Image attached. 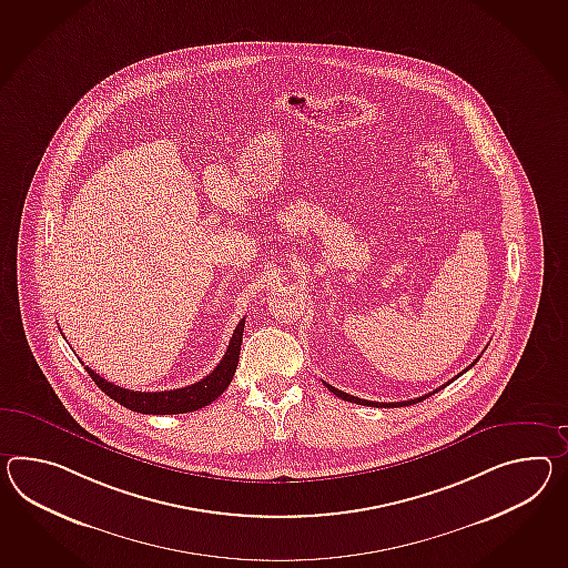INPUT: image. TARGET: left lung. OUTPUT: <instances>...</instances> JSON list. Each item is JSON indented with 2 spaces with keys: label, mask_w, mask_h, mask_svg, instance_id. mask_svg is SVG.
<instances>
[{
  "label": "left lung",
  "mask_w": 568,
  "mask_h": 568,
  "mask_svg": "<svg viewBox=\"0 0 568 568\" xmlns=\"http://www.w3.org/2000/svg\"><path fill=\"white\" fill-rule=\"evenodd\" d=\"M474 363H476V361H474ZM474 363H471V365H474ZM464 372H466V369H464ZM464 372H462V374H464ZM459 375H456V377H459ZM456 377H454V379H456ZM454 379H452V382H454ZM447 384H449V382H447ZM447 384H443L442 387H437L435 392H439V389H443V387L447 386ZM324 386L328 387V389L333 392L334 396H338V398H343V400L355 402V404H363V406H377V408H382V406H384V408H386V406L387 408H389V406H408V404H416V402H423L425 400V398H429L430 394H435V392H430V394H425V396H420V398H415V400L406 402H369L363 400V398H357V396H351V394H346V392H343V389H338V387L331 386V384H326V382H324Z\"/></svg>",
  "instance_id": "left-lung-1"
}]
</instances>
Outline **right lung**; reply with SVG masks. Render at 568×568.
<instances>
[{"mask_svg": "<svg viewBox=\"0 0 568 568\" xmlns=\"http://www.w3.org/2000/svg\"><path fill=\"white\" fill-rule=\"evenodd\" d=\"M244 324L246 318L240 320L235 326L234 334L230 338L227 351L220 361V365L205 375L201 382L191 384V386L179 387V389H164V392H135L126 387L114 386L112 382H106L104 377L85 367V372L97 382L98 387L111 396L112 400L119 402L129 410H135L141 415H182V413H193L203 406H207L215 398H220L223 389L230 386L234 379L235 367L240 359V345H242V334H244Z\"/></svg>", "mask_w": 568, "mask_h": 568, "instance_id": "add662e5", "label": "right lung"}]
</instances>
